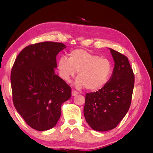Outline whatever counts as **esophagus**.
<instances>
[{"label": "esophagus", "instance_id": "obj_1", "mask_svg": "<svg viewBox=\"0 0 153 153\" xmlns=\"http://www.w3.org/2000/svg\"><path fill=\"white\" fill-rule=\"evenodd\" d=\"M78 94V92L75 91V90H73V91H71V94H72L73 96H76Z\"/></svg>", "mask_w": 153, "mask_h": 153}]
</instances>
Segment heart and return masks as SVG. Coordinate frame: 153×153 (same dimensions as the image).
<instances>
[{"label":"heart","instance_id":"heart-1","mask_svg":"<svg viewBox=\"0 0 153 153\" xmlns=\"http://www.w3.org/2000/svg\"><path fill=\"white\" fill-rule=\"evenodd\" d=\"M57 68L60 76L66 82L78 72L75 86L78 89L86 87L90 91L103 88L108 82L112 70L110 60L83 49L72 50L68 59L60 58Z\"/></svg>","mask_w":153,"mask_h":153}]
</instances>
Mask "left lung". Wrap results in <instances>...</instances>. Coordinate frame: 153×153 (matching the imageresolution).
Listing matches in <instances>:
<instances>
[{"label":"left lung","mask_w":153,"mask_h":153,"mask_svg":"<svg viewBox=\"0 0 153 153\" xmlns=\"http://www.w3.org/2000/svg\"><path fill=\"white\" fill-rule=\"evenodd\" d=\"M109 49L115 62L112 76L103 88L85 95L84 117L98 131L111 130L121 121L130 106L135 83L128 57Z\"/></svg>","instance_id":"obj_1"}]
</instances>
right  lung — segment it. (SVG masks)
Here are the masks:
<instances>
[{
	"mask_svg": "<svg viewBox=\"0 0 153 153\" xmlns=\"http://www.w3.org/2000/svg\"><path fill=\"white\" fill-rule=\"evenodd\" d=\"M65 48L63 43L52 41L30 45L18 54L12 68L13 104L36 130L54 127L62 104L71 98V87L55 73L57 55Z\"/></svg>",
	"mask_w": 153,
	"mask_h": 153,
	"instance_id": "obj_1",
	"label": "right lung"
}]
</instances>
